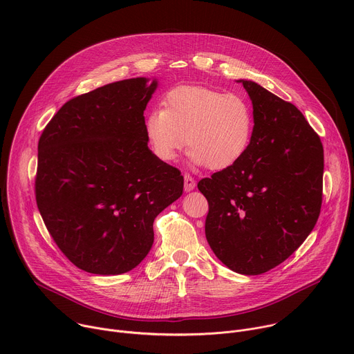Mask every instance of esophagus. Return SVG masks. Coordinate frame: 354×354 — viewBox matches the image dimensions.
I'll use <instances>...</instances> for the list:
<instances>
[{"mask_svg": "<svg viewBox=\"0 0 354 354\" xmlns=\"http://www.w3.org/2000/svg\"><path fill=\"white\" fill-rule=\"evenodd\" d=\"M183 180H185V183H183L185 192H192L196 187V180L189 174L183 175Z\"/></svg>", "mask_w": 354, "mask_h": 354, "instance_id": "obj_1", "label": "esophagus"}]
</instances>
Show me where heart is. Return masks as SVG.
I'll list each match as a JSON object with an SVG mask.
<instances>
[{"label":"heart","instance_id":"obj_1","mask_svg":"<svg viewBox=\"0 0 354 354\" xmlns=\"http://www.w3.org/2000/svg\"><path fill=\"white\" fill-rule=\"evenodd\" d=\"M145 134L161 161H174L186 144L192 165L223 171L248 151L254 136V113L239 95L182 85L168 92L164 109L147 115Z\"/></svg>","mask_w":354,"mask_h":354}]
</instances>
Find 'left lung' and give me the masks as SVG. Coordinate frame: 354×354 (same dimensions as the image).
Returning <instances> with one entry per match:
<instances>
[{"label":"left lung","mask_w":354,"mask_h":354,"mask_svg":"<svg viewBox=\"0 0 354 354\" xmlns=\"http://www.w3.org/2000/svg\"><path fill=\"white\" fill-rule=\"evenodd\" d=\"M254 108V136L232 167L197 183L209 201L206 238L231 270L255 276L307 239L322 205L324 148L292 104L238 80Z\"/></svg>","instance_id":"1"}]
</instances>
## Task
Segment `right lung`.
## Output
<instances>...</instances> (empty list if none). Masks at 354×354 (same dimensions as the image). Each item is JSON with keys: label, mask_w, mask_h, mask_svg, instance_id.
<instances>
[{"label": "right lung", "mask_w": 354, "mask_h": 354, "mask_svg": "<svg viewBox=\"0 0 354 354\" xmlns=\"http://www.w3.org/2000/svg\"><path fill=\"white\" fill-rule=\"evenodd\" d=\"M138 77L73 97L37 145L36 203L63 254L93 274L130 272L183 176L148 148L144 111L158 86Z\"/></svg>", "instance_id": "1"}]
</instances>
